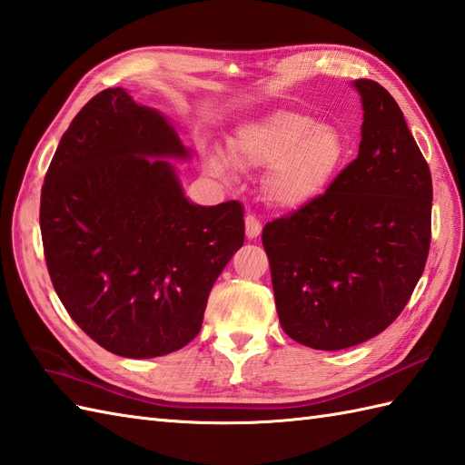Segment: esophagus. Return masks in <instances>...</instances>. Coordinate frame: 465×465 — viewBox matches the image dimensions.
Listing matches in <instances>:
<instances>
[{
    "instance_id": "1",
    "label": "esophagus",
    "mask_w": 465,
    "mask_h": 465,
    "mask_svg": "<svg viewBox=\"0 0 465 465\" xmlns=\"http://www.w3.org/2000/svg\"><path fill=\"white\" fill-rule=\"evenodd\" d=\"M260 233H262V223L258 217L250 213L248 217H245V235H248L250 240H255Z\"/></svg>"
}]
</instances>
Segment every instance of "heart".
<instances>
[{
    "label": "heart",
    "instance_id": "1",
    "mask_svg": "<svg viewBox=\"0 0 465 465\" xmlns=\"http://www.w3.org/2000/svg\"><path fill=\"white\" fill-rule=\"evenodd\" d=\"M348 152L343 134L333 124H315L313 117L275 110L238 127L230 156L245 170H270L265 193L282 210H298L323 193ZM210 170L232 177L233 167L222 152L207 157Z\"/></svg>",
    "mask_w": 465,
    "mask_h": 465
}]
</instances>
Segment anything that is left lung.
<instances>
[{"label":"left lung","instance_id":"8db88e82","mask_svg":"<svg viewBox=\"0 0 465 465\" xmlns=\"http://www.w3.org/2000/svg\"><path fill=\"white\" fill-rule=\"evenodd\" d=\"M361 97L358 157L323 195L263 227L283 331L313 350L381 333L410 302L431 240V175L396 100L373 80Z\"/></svg>","mask_w":465,"mask_h":465}]
</instances>
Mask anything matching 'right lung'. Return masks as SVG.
Here are the masks:
<instances>
[{"label": "right lung", "mask_w": 465, "mask_h": 465, "mask_svg": "<svg viewBox=\"0 0 465 465\" xmlns=\"http://www.w3.org/2000/svg\"><path fill=\"white\" fill-rule=\"evenodd\" d=\"M167 160H190L170 120L110 87L69 124L42 187L39 227L57 298L122 358L190 343L243 245L242 203L190 202Z\"/></svg>", "instance_id": "1"}]
</instances>
